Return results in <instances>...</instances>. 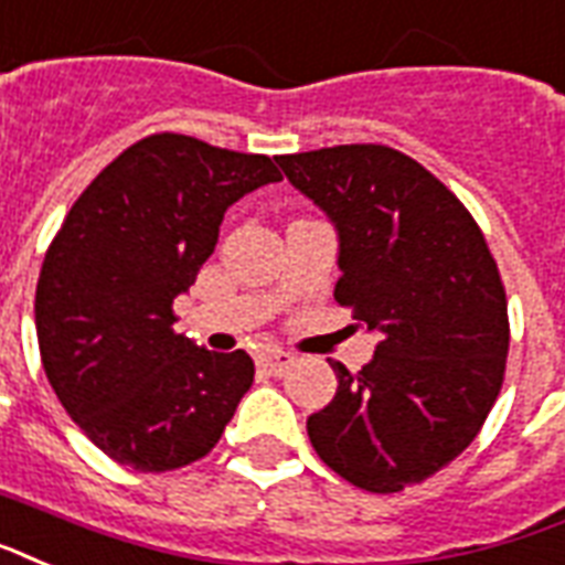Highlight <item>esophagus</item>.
<instances>
[{
  "mask_svg": "<svg viewBox=\"0 0 565 565\" xmlns=\"http://www.w3.org/2000/svg\"><path fill=\"white\" fill-rule=\"evenodd\" d=\"M257 367L266 370V373H273V376H284L287 370L292 367V355L290 352H281V350H264V352H257Z\"/></svg>",
  "mask_w": 565,
  "mask_h": 565,
  "instance_id": "obj_1",
  "label": "esophagus"
}]
</instances>
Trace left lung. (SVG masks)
<instances>
[{"label":"left lung","instance_id":"8db88e82","mask_svg":"<svg viewBox=\"0 0 565 565\" xmlns=\"http://www.w3.org/2000/svg\"><path fill=\"white\" fill-rule=\"evenodd\" d=\"M338 231L334 299L376 331L373 359L308 417L313 450L359 489L391 494L454 462L501 394L510 320L483 231L420 162L385 145L278 157Z\"/></svg>","mask_w":565,"mask_h":565}]
</instances>
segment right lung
<instances>
[{
	"label": "right lung",
	"instance_id": "1",
	"mask_svg": "<svg viewBox=\"0 0 565 565\" xmlns=\"http://www.w3.org/2000/svg\"><path fill=\"white\" fill-rule=\"evenodd\" d=\"M269 157L178 132L136 141L92 180L43 257L34 326L64 412L115 462L174 471L215 447L254 382L243 350L171 329L239 198L278 183Z\"/></svg>",
	"mask_w": 565,
	"mask_h": 565
}]
</instances>
